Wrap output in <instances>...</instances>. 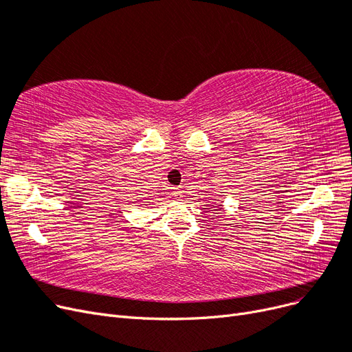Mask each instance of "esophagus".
Segmentation results:
<instances>
[{
    "instance_id": "obj_1",
    "label": "esophagus",
    "mask_w": 352,
    "mask_h": 352,
    "mask_svg": "<svg viewBox=\"0 0 352 352\" xmlns=\"http://www.w3.org/2000/svg\"><path fill=\"white\" fill-rule=\"evenodd\" d=\"M173 194H175V198H176V199H179L180 197H182V189H180V188H175Z\"/></svg>"
}]
</instances>
